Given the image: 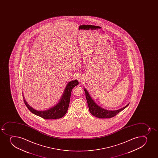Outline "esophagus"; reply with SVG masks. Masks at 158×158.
Wrapping results in <instances>:
<instances>
[{"label": "esophagus", "mask_w": 158, "mask_h": 158, "mask_svg": "<svg viewBox=\"0 0 158 158\" xmlns=\"http://www.w3.org/2000/svg\"><path fill=\"white\" fill-rule=\"evenodd\" d=\"M82 79H83V78H82L81 77H79V81H82Z\"/></svg>", "instance_id": "34e87169"}]
</instances>
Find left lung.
Instances as JSON below:
<instances>
[{
	"label": "left lung",
	"instance_id": "obj_1",
	"mask_svg": "<svg viewBox=\"0 0 158 158\" xmlns=\"http://www.w3.org/2000/svg\"><path fill=\"white\" fill-rule=\"evenodd\" d=\"M84 91L85 93L86 100L88 102V106L89 108V111L95 117H98L99 118H111L115 116L120 111L125 109V108L128 106L129 103L127 105L123 108L117 110H108L105 109L99 106L94 102V100L92 98L91 96L89 95L88 91L85 88H84Z\"/></svg>",
	"mask_w": 158,
	"mask_h": 158
}]
</instances>
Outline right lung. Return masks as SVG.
Segmentation results:
<instances>
[{
  "mask_svg": "<svg viewBox=\"0 0 158 158\" xmlns=\"http://www.w3.org/2000/svg\"><path fill=\"white\" fill-rule=\"evenodd\" d=\"M79 84L78 80H73L67 83L65 89H64V92L62 95L58 103L55 106H52L48 109L40 111L33 109L30 106L25 99L23 96V101L27 108L33 114L39 116L43 118L46 119H53L60 118L63 117L67 112V110L69 108V104L70 102V95L72 92V89L75 86Z\"/></svg>",
  "mask_w": 158,
  "mask_h": 158,
  "instance_id": "right-lung-1",
  "label": "right lung"
}]
</instances>
